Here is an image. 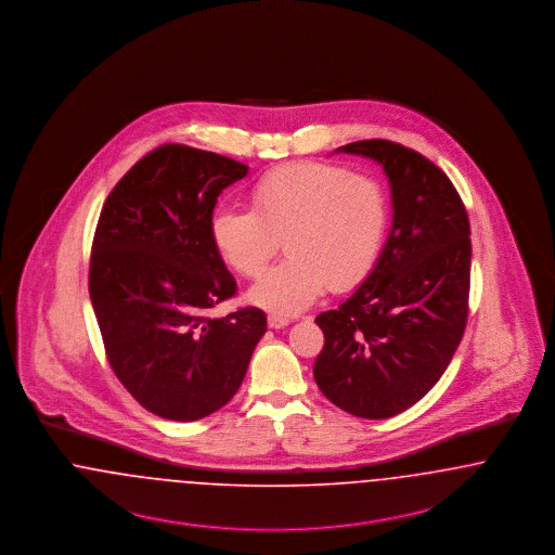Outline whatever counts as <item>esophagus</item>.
<instances>
[{"instance_id":"34e87169","label":"esophagus","mask_w":555,"mask_h":555,"mask_svg":"<svg viewBox=\"0 0 555 555\" xmlns=\"http://www.w3.org/2000/svg\"><path fill=\"white\" fill-rule=\"evenodd\" d=\"M267 323H269V327L271 330H280V327H286L289 323L288 317L286 314H267Z\"/></svg>"}]
</instances>
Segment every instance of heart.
<instances>
[{
    "mask_svg": "<svg viewBox=\"0 0 555 555\" xmlns=\"http://www.w3.org/2000/svg\"><path fill=\"white\" fill-rule=\"evenodd\" d=\"M250 211L221 207L209 232L219 257L244 278H257L278 255L289 257L250 289L273 313H298L332 292L357 288L377 266L389 230L384 184L336 164L298 162L259 176Z\"/></svg>",
    "mask_w": 555,
    "mask_h": 555,
    "instance_id": "b5f03b06",
    "label": "heart"
}]
</instances>
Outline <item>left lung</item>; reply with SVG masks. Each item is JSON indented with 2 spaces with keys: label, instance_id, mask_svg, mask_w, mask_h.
Returning a JSON list of instances; mask_svg holds the SVG:
<instances>
[{
  "label": "left lung",
  "instance_id": "obj_1",
  "mask_svg": "<svg viewBox=\"0 0 555 555\" xmlns=\"http://www.w3.org/2000/svg\"><path fill=\"white\" fill-rule=\"evenodd\" d=\"M341 151L384 166L393 223L371 275L336 311L317 314L325 341L314 382L354 416L389 418L439 382L464 336L470 223L443 169L414 149L371 139Z\"/></svg>",
  "mask_w": 555,
  "mask_h": 555
}]
</instances>
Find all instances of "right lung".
Returning a JSON list of instances; mask_svg holds the SVG:
<instances>
[{
    "label": "right lung",
    "mask_w": 555,
    "mask_h": 555,
    "mask_svg": "<svg viewBox=\"0 0 555 555\" xmlns=\"http://www.w3.org/2000/svg\"><path fill=\"white\" fill-rule=\"evenodd\" d=\"M248 166L166 143L121 176L96 221L89 294L105 357L143 409L196 421L238 391L267 317L241 307L211 317L238 286L209 221L217 196Z\"/></svg>",
    "instance_id": "right-lung-1"
}]
</instances>
